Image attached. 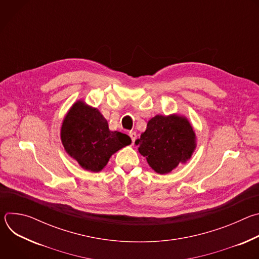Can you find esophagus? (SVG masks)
Wrapping results in <instances>:
<instances>
[{"label": "esophagus", "instance_id": "obj_1", "mask_svg": "<svg viewBox=\"0 0 259 259\" xmlns=\"http://www.w3.org/2000/svg\"><path fill=\"white\" fill-rule=\"evenodd\" d=\"M129 136L131 137V140H132V142H134L135 140H136V137H137V134H136V132H134V131H132V132H130L129 133Z\"/></svg>", "mask_w": 259, "mask_h": 259}]
</instances>
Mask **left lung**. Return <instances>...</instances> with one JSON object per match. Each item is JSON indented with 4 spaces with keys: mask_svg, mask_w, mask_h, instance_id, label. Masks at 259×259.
Segmentation results:
<instances>
[{
    "mask_svg": "<svg viewBox=\"0 0 259 259\" xmlns=\"http://www.w3.org/2000/svg\"><path fill=\"white\" fill-rule=\"evenodd\" d=\"M138 152L159 174L170 173L187 163L196 150V133L190 121L178 114L157 115L135 141Z\"/></svg>",
    "mask_w": 259,
    "mask_h": 259,
    "instance_id": "obj_1",
    "label": "left lung"
}]
</instances>
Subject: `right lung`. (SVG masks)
I'll return each mask as SVG.
<instances>
[{
	"label": "right lung",
	"instance_id": "right-lung-1",
	"mask_svg": "<svg viewBox=\"0 0 259 259\" xmlns=\"http://www.w3.org/2000/svg\"><path fill=\"white\" fill-rule=\"evenodd\" d=\"M60 138L67 155L91 172L101 171L110 157L131 143L128 135L110 131L99 110L84 100L69 108L62 121Z\"/></svg>",
	"mask_w": 259,
	"mask_h": 259
}]
</instances>
